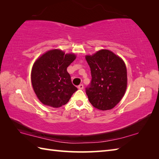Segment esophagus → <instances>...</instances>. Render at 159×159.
Returning a JSON list of instances; mask_svg holds the SVG:
<instances>
[{"mask_svg":"<svg viewBox=\"0 0 159 159\" xmlns=\"http://www.w3.org/2000/svg\"><path fill=\"white\" fill-rule=\"evenodd\" d=\"M78 88H79V89H80V90L83 89L84 87H83V84H80V85H79V86H78Z\"/></svg>","mask_w":159,"mask_h":159,"instance_id":"1","label":"esophagus"}]
</instances>
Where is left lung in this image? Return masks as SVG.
Returning a JSON list of instances; mask_svg holds the SVG:
<instances>
[{
    "mask_svg": "<svg viewBox=\"0 0 159 159\" xmlns=\"http://www.w3.org/2000/svg\"><path fill=\"white\" fill-rule=\"evenodd\" d=\"M85 59L91 68L92 82L86 93L97 109H112L122 99L127 88L126 64L109 50L102 49Z\"/></svg>",
    "mask_w": 159,
    "mask_h": 159,
    "instance_id": "left-lung-1",
    "label": "left lung"
}]
</instances>
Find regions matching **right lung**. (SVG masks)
<instances>
[{
	"instance_id": "obj_1",
	"label": "right lung",
	"mask_w": 159,
	"mask_h": 159,
	"mask_svg": "<svg viewBox=\"0 0 159 159\" xmlns=\"http://www.w3.org/2000/svg\"><path fill=\"white\" fill-rule=\"evenodd\" d=\"M76 58L74 53L65 54L60 49H52L36 59L31 70V83L43 104L53 108L62 107L78 90L67 72V67Z\"/></svg>"
}]
</instances>
